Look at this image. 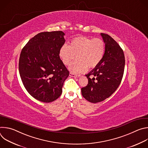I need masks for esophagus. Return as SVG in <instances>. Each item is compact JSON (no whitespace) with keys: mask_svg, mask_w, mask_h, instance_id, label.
<instances>
[{"mask_svg":"<svg viewBox=\"0 0 148 148\" xmlns=\"http://www.w3.org/2000/svg\"><path fill=\"white\" fill-rule=\"evenodd\" d=\"M70 76L72 77H79L80 76L79 74H75L74 73H70Z\"/></svg>","mask_w":148,"mask_h":148,"instance_id":"obj_1","label":"esophagus"}]
</instances>
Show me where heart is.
<instances>
[{"instance_id": "1", "label": "heart", "mask_w": 148, "mask_h": 148, "mask_svg": "<svg viewBox=\"0 0 148 148\" xmlns=\"http://www.w3.org/2000/svg\"><path fill=\"white\" fill-rule=\"evenodd\" d=\"M105 51V45L101 38L79 36L72 40L69 46H63L59 55L66 66H70L77 56L78 60L70 68L72 72L76 73L98 66L103 58Z\"/></svg>"}]
</instances>
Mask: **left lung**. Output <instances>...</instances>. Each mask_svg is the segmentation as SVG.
<instances>
[{
  "instance_id": "obj_1",
  "label": "left lung",
  "mask_w": 148,
  "mask_h": 148,
  "mask_svg": "<svg viewBox=\"0 0 148 148\" xmlns=\"http://www.w3.org/2000/svg\"><path fill=\"white\" fill-rule=\"evenodd\" d=\"M105 45V54L99 64L86 74L87 86L81 88L83 97L92 103L110 97L121 82L125 68L123 50L110 36L101 33Z\"/></svg>"
}]
</instances>
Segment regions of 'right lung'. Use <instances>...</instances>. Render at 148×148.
<instances>
[{
    "instance_id": "1",
    "label": "right lung",
    "mask_w": 148,
    "mask_h": 148,
    "mask_svg": "<svg viewBox=\"0 0 148 148\" xmlns=\"http://www.w3.org/2000/svg\"><path fill=\"white\" fill-rule=\"evenodd\" d=\"M64 35L62 31L40 33L21 51L18 62L21 79L27 92L40 101L47 103L57 99L69 75L59 56L66 41Z\"/></svg>"
}]
</instances>
